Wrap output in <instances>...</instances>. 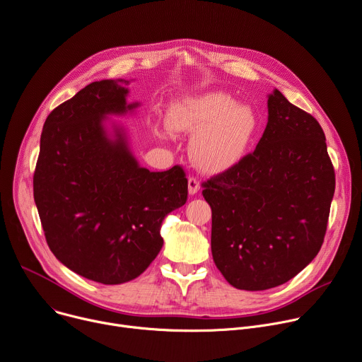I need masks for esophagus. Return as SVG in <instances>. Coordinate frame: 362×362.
I'll list each match as a JSON object with an SVG mask.
<instances>
[{"instance_id":"34e87169","label":"esophagus","mask_w":362,"mask_h":362,"mask_svg":"<svg viewBox=\"0 0 362 362\" xmlns=\"http://www.w3.org/2000/svg\"><path fill=\"white\" fill-rule=\"evenodd\" d=\"M200 189V182L197 178L194 177H189L188 178V192L191 194V196H194V194H197Z\"/></svg>"}]
</instances>
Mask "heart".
Returning <instances> with one entry per match:
<instances>
[{
  "instance_id": "b5f03b06",
  "label": "heart",
  "mask_w": 362,
  "mask_h": 362,
  "mask_svg": "<svg viewBox=\"0 0 362 362\" xmlns=\"http://www.w3.org/2000/svg\"><path fill=\"white\" fill-rule=\"evenodd\" d=\"M174 133H200L191 155L202 170L223 171L238 163L258 130L255 111L225 93H209L174 104L166 117Z\"/></svg>"
}]
</instances>
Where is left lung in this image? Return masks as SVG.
<instances>
[{
	"label": "left lung",
	"mask_w": 362,
	"mask_h": 362,
	"mask_svg": "<svg viewBox=\"0 0 362 362\" xmlns=\"http://www.w3.org/2000/svg\"><path fill=\"white\" fill-rule=\"evenodd\" d=\"M203 187L213 259L230 286H281L320 251L335 171L317 120L278 90L268 95V123L255 151Z\"/></svg>",
	"instance_id": "8db88e82"
}]
</instances>
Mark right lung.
Listing matches in <instances>:
<instances>
[{
	"label": "right lung",
	"instance_id": "add662e5",
	"mask_svg": "<svg viewBox=\"0 0 362 362\" xmlns=\"http://www.w3.org/2000/svg\"><path fill=\"white\" fill-rule=\"evenodd\" d=\"M124 79L91 82L47 116L33 177L35 202L53 255L95 283L123 284L141 275L163 245L165 216L187 202L181 166L151 173L132 155L122 116Z\"/></svg>",
	"mask_w": 362,
	"mask_h": 362
}]
</instances>
